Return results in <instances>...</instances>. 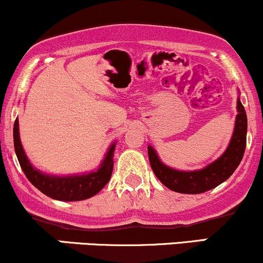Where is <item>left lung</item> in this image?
Returning a JSON list of instances; mask_svg holds the SVG:
<instances>
[{"instance_id":"obj_1","label":"left lung","mask_w":263,"mask_h":263,"mask_svg":"<svg viewBox=\"0 0 263 263\" xmlns=\"http://www.w3.org/2000/svg\"><path fill=\"white\" fill-rule=\"evenodd\" d=\"M237 115L235 121L234 132H232L230 143L225 152L205 165L201 170L195 171H178L164 164L156 149L152 146L147 147L151 167L155 172L156 177L164 184L168 189L183 194H200L208 190L215 188L219 184L229 179L235 170L240 164L246 148V135H247V116L246 111L237 98Z\"/></svg>"}]
</instances>
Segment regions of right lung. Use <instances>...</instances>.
I'll use <instances>...</instances> for the list:
<instances>
[{
  "label": "right lung",
  "mask_w": 263,
  "mask_h": 263,
  "mask_svg": "<svg viewBox=\"0 0 263 263\" xmlns=\"http://www.w3.org/2000/svg\"><path fill=\"white\" fill-rule=\"evenodd\" d=\"M13 142L18 162L29 182L47 197L55 200L79 201L91 198L106 185L112 174L114 151L116 142L108 147L104 161L101 162L98 171L70 176H53L33 167L21 143L18 119H16L13 126Z\"/></svg>",
  "instance_id": "1"
}]
</instances>
